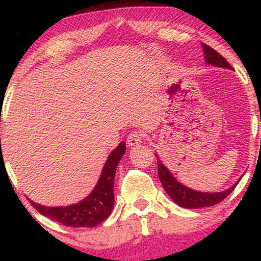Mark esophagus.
<instances>
[{"label": "esophagus", "mask_w": 261, "mask_h": 261, "mask_svg": "<svg viewBox=\"0 0 261 261\" xmlns=\"http://www.w3.org/2000/svg\"><path fill=\"white\" fill-rule=\"evenodd\" d=\"M126 143L128 147H135V146L141 145L142 143V134L139 133V131H133L127 136Z\"/></svg>", "instance_id": "34e87169"}]
</instances>
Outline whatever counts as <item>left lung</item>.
<instances>
[{"instance_id": "1", "label": "left lung", "mask_w": 261, "mask_h": 261, "mask_svg": "<svg viewBox=\"0 0 261 261\" xmlns=\"http://www.w3.org/2000/svg\"><path fill=\"white\" fill-rule=\"evenodd\" d=\"M202 50L203 54H205V61L207 64L216 66V67H223L232 70V66L228 64V61L222 55H220L216 50L212 49L211 46L202 44ZM155 157H157L158 163V176H160V180L162 185H163L164 190L170 196V199L178 203L179 206H181V207L201 208L216 205V203L222 201L223 199H226L239 182L238 180L229 189H227L224 191H220V193H202V191L193 190V189L185 187L181 182L176 180L172 173L169 172V169L162 163L161 158L157 154H155Z\"/></svg>"}]
</instances>
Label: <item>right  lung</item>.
Masks as SVG:
<instances>
[{
	"mask_svg": "<svg viewBox=\"0 0 261 261\" xmlns=\"http://www.w3.org/2000/svg\"><path fill=\"white\" fill-rule=\"evenodd\" d=\"M126 151L125 142L119 143L108 160L101 170L99 180L86 199L79 203L68 206L47 207L40 203H31L44 216L55 220L56 222L67 227H95L103 222L112 214L114 207V179L116 167Z\"/></svg>",
	"mask_w": 261,
	"mask_h": 261,
	"instance_id": "add662e5",
	"label": "right lung"
}]
</instances>
